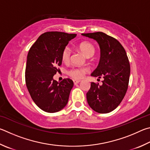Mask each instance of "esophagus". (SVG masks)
Listing matches in <instances>:
<instances>
[{"label": "esophagus", "mask_w": 150, "mask_h": 150, "mask_svg": "<svg viewBox=\"0 0 150 150\" xmlns=\"http://www.w3.org/2000/svg\"><path fill=\"white\" fill-rule=\"evenodd\" d=\"M73 82H74V83L75 85H76V84H78V83H79L80 82V80H73Z\"/></svg>", "instance_id": "1"}]
</instances>
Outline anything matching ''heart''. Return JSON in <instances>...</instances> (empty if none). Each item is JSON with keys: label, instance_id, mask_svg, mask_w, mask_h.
Wrapping results in <instances>:
<instances>
[{"label": "heart", "instance_id": "b5f03b06", "mask_svg": "<svg viewBox=\"0 0 150 150\" xmlns=\"http://www.w3.org/2000/svg\"><path fill=\"white\" fill-rule=\"evenodd\" d=\"M79 49L87 57H91L95 53V48L90 42H82L80 44ZM71 50L68 47H66L62 52V60L63 62H67L70 59ZM88 72V69L85 67L72 68L68 71L70 76L75 80H80L84 76V75Z\"/></svg>", "mask_w": 150, "mask_h": 150}]
</instances>
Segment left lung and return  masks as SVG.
<instances>
[{"label":"left lung","instance_id":"8db88e82","mask_svg":"<svg viewBox=\"0 0 150 150\" xmlns=\"http://www.w3.org/2000/svg\"><path fill=\"white\" fill-rule=\"evenodd\" d=\"M93 39L100 47L101 56L91 76L103 77V84L91 82L86 93L88 105L99 113L111 112L119 105L127 93L130 67L127 52L119 41L103 32L82 33Z\"/></svg>","mask_w":150,"mask_h":150}]
</instances>
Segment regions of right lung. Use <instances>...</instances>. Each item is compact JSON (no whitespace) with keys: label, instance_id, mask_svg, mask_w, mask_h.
<instances>
[{"label":"right lung","instance_id":"right-lung-1","mask_svg":"<svg viewBox=\"0 0 150 150\" xmlns=\"http://www.w3.org/2000/svg\"><path fill=\"white\" fill-rule=\"evenodd\" d=\"M76 34L49 31L39 37L28 52L25 83L31 99L47 112H56L67 105L73 81L66 78L60 82L53 79L62 64V52Z\"/></svg>","mask_w":150,"mask_h":150}]
</instances>
